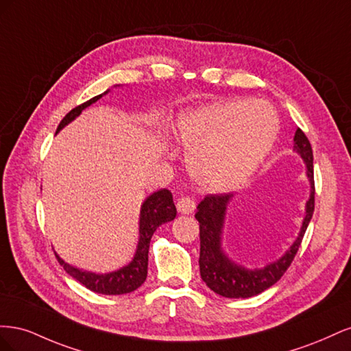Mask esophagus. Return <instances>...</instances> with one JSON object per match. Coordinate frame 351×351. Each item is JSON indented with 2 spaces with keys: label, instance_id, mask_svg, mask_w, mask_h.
<instances>
[{
  "label": "esophagus",
  "instance_id": "34e87169",
  "mask_svg": "<svg viewBox=\"0 0 351 351\" xmlns=\"http://www.w3.org/2000/svg\"><path fill=\"white\" fill-rule=\"evenodd\" d=\"M177 209H178V212H182V214L189 215V214H193V212H195L196 204H195L193 199H190L189 196H183V197H180L177 200Z\"/></svg>",
  "mask_w": 351,
  "mask_h": 351
}]
</instances>
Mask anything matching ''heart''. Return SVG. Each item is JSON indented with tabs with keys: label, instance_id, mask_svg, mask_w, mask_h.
<instances>
[{
	"label": "heart",
	"instance_id": "1",
	"mask_svg": "<svg viewBox=\"0 0 351 351\" xmlns=\"http://www.w3.org/2000/svg\"><path fill=\"white\" fill-rule=\"evenodd\" d=\"M176 134L187 149L192 178L202 189L222 193L256 171L277 141L278 120L263 104L218 102L180 115Z\"/></svg>",
	"mask_w": 351,
	"mask_h": 351
}]
</instances>
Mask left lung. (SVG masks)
<instances>
[{"mask_svg": "<svg viewBox=\"0 0 351 351\" xmlns=\"http://www.w3.org/2000/svg\"><path fill=\"white\" fill-rule=\"evenodd\" d=\"M293 142V151L303 159L306 165V177L309 180L311 192L304 205V215L299 234L277 261H272L262 268H246L244 265L236 263L226 253L222 247V234H224L227 209L234 195H208L197 205L195 217L199 221L200 230V277L212 291L222 297L247 299V297L261 294L269 289L282 277L300 247L302 239L315 209L313 154L309 141L300 129L295 130Z\"/></svg>", "mask_w": 351, "mask_h": 351, "instance_id": "left-lung-1", "label": "left lung"}]
</instances>
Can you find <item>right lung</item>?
Listing matches in <instances>:
<instances>
[{
	"mask_svg": "<svg viewBox=\"0 0 351 351\" xmlns=\"http://www.w3.org/2000/svg\"><path fill=\"white\" fill-rule=\"evenodd\" d=\"M117 86H120V84H115V88ZM108 92L110 89L98 95V97H93L92 99L79 105V107L73 108L64 119L61 120L57 133L64 129L67 124L76 120L84 108L90 107L92 104L99 101L104 95H107ZM176 215H177V209L173 202V195L168 189H161L158 190V192H154L152 195L147 196L141 206L139 241H137L136 253L133 259L127 265H124V267H121L120 269L105 272V274H97V272L84 271L77 267H73V265L67 263L64 259H61L57 252H56V256L61 267L64 268V271L69 275H71L74 280L83 284L86 289H89L90 291L107 294V295L132 293L136 289H139L147 277V253H149V244H151L154 232L159 226L173 221Z\"/></svg>",
	"mask_w": 351,
	"mask_h": 351,
	"instance_id": "obj_1",
	"label": "right lung"
}]
</instances>
